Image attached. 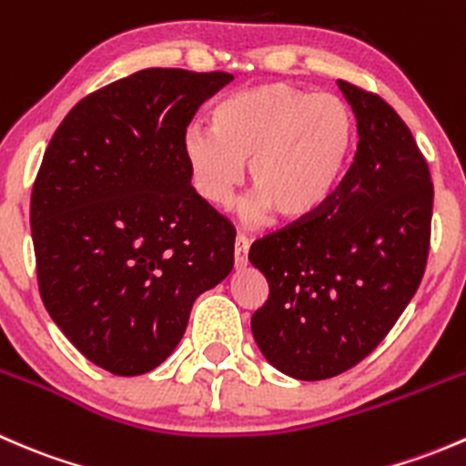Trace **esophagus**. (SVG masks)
Instances as JSON below:
<instances>
[{
	"label": "esophagus",
	"instance_id": "34e87169",
	"mask_svg": "<svg viewBox=\"0 0 466 466\" xmlns=\"http://www.w3.org/2000/svg\"><path fill=\"white\" fill-rule=\"evenodd\" d=\"M248 250H250V241H248V237L238 234V237L234 238V263H237V268L246 266L248 263Z\"/></svg>",
	"mask_w": 466,
	"mask_h": 466
}]
</instances>
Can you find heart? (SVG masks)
<instances>
[{"mask_svg": "<svg viewBox=\"0 0 466 466\" xmlns=\"http://www.w3.org/2000/svg\"><path fill=\"white\" fill-rule=\"evenodd\" d=\"M356 146V119L336 94L266 83L225 96L214 126L194 124L182 139L191 177L207 203L229 207L250 162L257 216L304 218L336 194Z\"/></svg>", "mask_w": 466, "mask_h": 466, "instance_id": "b5f03b06", "label": "heart"}]
</instances>
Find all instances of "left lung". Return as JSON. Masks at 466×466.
<instances>
[{
    "instance_id": "8db88e82",
    "label": "left lung",
    "mask_w": 466,
    "mask_h": 466,
    "mask_svg": "<svg viewBox=\"0 0 466 466\" xmlns=\"http://www.w3.org/2000/svg\"><path fill=\"white\" fill-rule=\"evenodd\" d=\"M359 128L354 162L320 209L252 243L268 279L252 336L299 380L338 377L372 354L421 284L433 182L410 128L379 94L338 81Z\"/></svg>"
}]
</instances>
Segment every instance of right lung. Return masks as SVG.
Returning <instances> with one entry per match:
<instances>
[{"instance_id": "right-lung-1", "label": "right lung", "mask_w": 466, "mask_h": 466, "mask_svg": "<svg viewBox=\"0 0 466 466\" xmlns=\"http://www.w3.org/2000/svg\"><path fill=\"white\" fill-rule=\"evenodd\" d=\"M228 72L150 67L78 101L31 194L37 286L51 320L98 368L150 372L191 307L234 266L232 223L191 187L182 139Z\"/></svg>"}]
</instances>
